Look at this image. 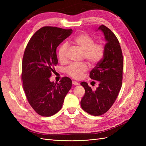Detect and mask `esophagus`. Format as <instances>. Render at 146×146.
<instances>
[{
  "label": "esophagus",
  "mask_w": 146,
  "mask_h": 146,
  "mask_svg": "<svg viewBox=\"0 0 146 146\" xmlns=\"http://www.w3.org/2000/svg\"><path fill=\"white\" fill-rule=\"evenodd\" d=\"M72 84L74 85H78V83L76 81H72Z\"/></svg>",
  "instance_id": "34e87169"
}]
</instances>
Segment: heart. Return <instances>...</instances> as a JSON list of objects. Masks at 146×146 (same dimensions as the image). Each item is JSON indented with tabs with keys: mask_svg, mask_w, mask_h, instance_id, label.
I'll list each match as a JSON object with an SVG mask.
<instances>
[{
	"mask_svg": "<svg viewBox=\"0 0 146 146\" xmlns=\"http://www.w3.org/2000/svg\"><path fill=\"white\" fill-rule=\"evenodd\" d=\"M73 42L83 51V58L86 60L91 65L98 64L102 58L104 47L101 43L94 42V38L87 33H81L73 39ZM69 44L64 42L58 48V55L61 62L66 60V54ZM88 70V66L85 63L81 64H71L65 69L68 76L76 79H80Z\"/></svg>",
	"mask_w": 146,
	"mask_h": 146,
	"instance_id": "b5f03b06",
	"label": "heart"
}]
</instances>
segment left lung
Listing matches in <instances>:
<instances>
[{
    "label": "left lung",
    "instance_id": "obj_1",
    "mask_svg": "<svg viewBox=\"0 0 146 146\" xmlns=\"http://www.w3.org/2000/svg\"><path fill=\"white\" fill-rule=\"evenodd\" d=\"M99 29L104 33L107 43L102 59L90 73L91 79L99 82V87L93 91L86 82L80 83L85 90L81 107L93 116L105 113L114 103L122 86L123 68L122 49L116 35L104 25Z\"/></svg>",
    "mask_w": 146,
    "mask_h": 146
}]
</instances>
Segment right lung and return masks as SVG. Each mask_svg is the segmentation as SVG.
I'll list each match as a JSON object with an SVG mask.
<instances>
[{
  "instance_id": "right-lung-1",
  "label": "right lung",
  "mask_w": 146,
  "mask_h": 146,
  "mask_svg": "<svg viewBox=\"0 0 146 146\" xmlns=\"http://www.w3.org/2000/svg\"><path fill=\"white\" fill-rule=\"evenodd\" d=\"M72 33V30L46 26L29 40L22 63L23 88L29 104L38 114L48 117L58 112L72 86V80L61 78L59 83L49 78L58 64L56 48Z\"/></svg>"
}]
</instances>
